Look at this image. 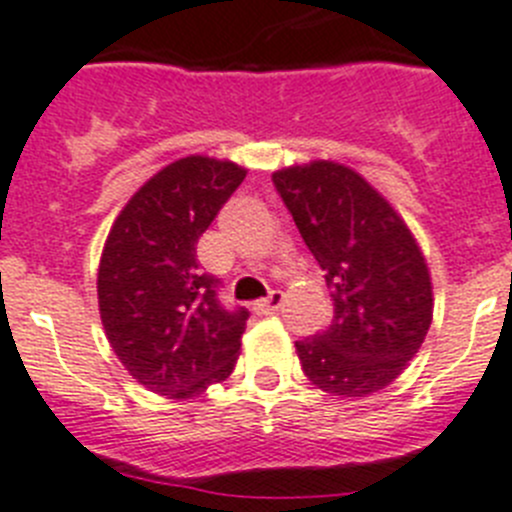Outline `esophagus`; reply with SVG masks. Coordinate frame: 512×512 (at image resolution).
<instances>
[{
	"instance_id": "esophagus-1",
	"label": "esophagus",
	"mask_w": 512,
	"mask_h": 512,
	"mask_svg": "<svg viewBox=\"0 0 512 512\" xmlns=\"http://www.w3.org/2000/svg\"><path fill=\"white\" fill-rule=\"evenodd\" d=\"M282 303H285V292L282 290H272L269 295H266L264 300H259V303H253V310L256 313H274V310L282 308Z\"/></svg>"
}]
</instances>
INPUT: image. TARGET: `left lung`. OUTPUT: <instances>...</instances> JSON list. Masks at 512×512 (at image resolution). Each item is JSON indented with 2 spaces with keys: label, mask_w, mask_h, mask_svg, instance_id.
I'll use <instances>...</instances> for the list:
<instances>
[{
  "label": "left lung",
  "mask_w": 512,
  "mask_h": 512,
  "mask_svg": "<svg viewBox=\"0 0 512 512\" xmlns=\"http://www.w3.org/2000/svg\"><path fill=\"white\" fill-rule=\"evenodd\" d=\"M326 272L329 329L298 347L308 381L339 399L381 391L406 370L432 323L427 261L399 212L360 173L331 160L272 176Z\"/></svg>",
  "instance_id": "left-lung-1"
}]
</instances>
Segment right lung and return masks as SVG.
<instances>
[{
    "label": "right lung",
    "instance_id": "add662e5",
    "mask_svg": "<svg viewBox=\"0 0 512 512\" xmlns=\"http://www.w3.org/2000/svg\"><path fill=\"white\" fill-rule=\"evenodd\" d=\"M246 168L204 155L157 170L113 222L98 266V308L108 342L144 388L191 399L238 362L248 310L220 305L196 243Z\"/></svg>",
    "mask_w": 512,
    "mask_h": 512
}]
</instances>
